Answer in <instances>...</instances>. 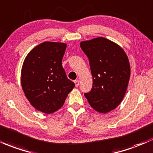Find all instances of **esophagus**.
I'll return each mask as SVG.
<instances>
[{
    "label": "esophagus",
    "instance_id": "obj_1",
    "mask_svg": "<svg viewBox=\"0 0 153 153\" xmlns=\"http://www.w3.org/2000/svg\"><path fill=\"white\" fill-rule=\"evenodd\" d=\"M74 83H75V85L76 87H78V85H79V81H78V80H75V81H74Z\"/></svg>",
    "mask_w": 153,
    "mask_h": 153
}]
</instances>
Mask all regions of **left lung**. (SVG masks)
<instances>
[{"label": "left lung", "mask_w": 153, "mask_h": 153, "mask_svg": "<svg viewBox=\"0 0 153 153\" xmlns=\"http://www.w3.org/2000/svg\"><path fill=\"white\" fill-rule=\"evenodd\" d=\"M80 48L89 60L93 86L85 98L93 109L107 113L123 100L130 78L131 68L123 48L100 37L82 41Z\"/></svg>", "instance_id": "8db88e82"}]
</instances>
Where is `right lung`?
Returning <instances> with one entry per match:
<instances>
[{"mask_svg": "<svg viewBox=\"0 0 153 153\" xmlns=\"http://www.w3.org/2000/svg\"><path fill=\"white\" fill-rule=\"evenodd\" d=\"M67 44L46 41L27 55L21 72L25 97L38 111L51 114L61 108L75 83L69 80L62 61Z\"/></svg>", "mask_w": 153, "mask_h": 153, "instance_id": "obj_1", "label": "right lung"}]
</instances>
